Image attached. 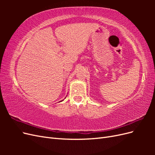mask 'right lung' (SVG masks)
<instances>
[{
	"mask_svg": "<svg viewBox=\"0 0 155 155\" xmlns=\"http://www.w3.org/2000/svg\"><path fill=\"white\" fill-rule=\"evenodd\" d=\"M63 101V100H62ZM61 101H59V102H61Z\"/></svg>",
	"mask_w": 155,
	"mask_h": 155,
	"instance_id": "1",
	"label": "right lung"
}]
</instances>
